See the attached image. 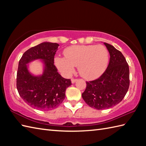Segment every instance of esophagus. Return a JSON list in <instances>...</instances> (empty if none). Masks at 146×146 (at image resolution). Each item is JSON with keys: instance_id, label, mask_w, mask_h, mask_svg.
Segmentation results:
<instances>
[{"instance_id": "34e87169", "label": "esophagus", "mask_w": 146, "mask_h": 146, "mask_svg": "<svg viewBox=\"0 0 146 146\" xmlns=\"http://www.w3.org/2000/svg\"><path fill=\"white\" fill-rule=\"evenodd\" d=\"M76 80H77V79H76V78H72V79H71V83H74L76 81Z\"/></svg>"}]
</instances>
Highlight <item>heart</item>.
I'll list each match as a JSON object with an SVG mask.
<instances>
[{"label": "heart", "instance_id": "heart-1", "mask_svg": "<svg viewBox=\"0 0 146 146\" xmlns=\"http://www.w3.org/2000/svg\"><path fill=\"white\" fill-rule=\"evenodd\" d=\"M65 58H55V63L61 72L69 76L78 66L80 75L86 79H94L100 76L106 69L108 52L104 46H72L65 49Z\"/></svg>", "mask_w": 146, "mask_h": 146}]
</instances>
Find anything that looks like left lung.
I'll return each mask as SVG.
<instances>
[{"label": "left lung", "instance_id": "1", "mask_svg": "<svg viewBox=\"0 0 146 146\" xmlns=\"http://www.w3.org/2000/svg\"><path fill=\"white\" fill-rule=\"evenodd\" d=\"M110 54V61L104 73L97 79L86 82L82 96L90 107L104 110L119 104L124 98L130 84L129 68L122 52L104 42Z\"/></svg>", "mask_w": 146, "mask_h": 146}]
</instances>
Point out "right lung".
Segmentation results:
<instances>
[{"label":"right lung","instance_id":"obj_1","mask_svg":"<svg viewBox=\"0 0 146 146\" xmlns=\"http://www.w3.org/2000/svg\"><path fill=\"white\" fill-rule=\"evenodd\" d=\"M59 44L42 42L27 50L19 62L16 86L19 94L29 106L39 110H52L58 107L65 98L66 88L71 85L70 79L62 77L54 64ZM41 58L45 70L41 76L35 77L28 71L26 64Z\"/></svg>","mask_w":146,"mask_h":146}]
</instances>
